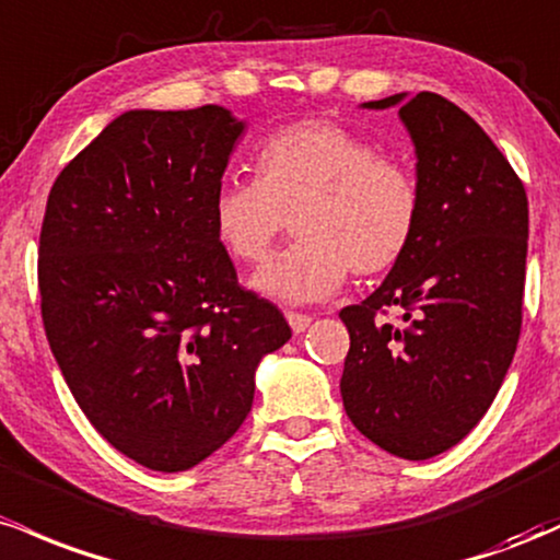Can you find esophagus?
I'll list each match as a JSON object with an SVG mask.
<instances>
[{
    "instance_id": "34e87169",
    "label": "esophagus",
    "mask_w": 560,
    "mask_h": 560,
    "mask_svg": "<svg viewBox=\"0 0 560 560\" xmlns=\"http://www.w3.org/2000/svg\"><path fill=\"white\" fill-rule=\"evenodd\" d=\"M285 319H288V325H291V328H293V332H304V330L310 328V325H312V317H310V314L288 312V314H285Z\"/></svg>"
}]
</instances>
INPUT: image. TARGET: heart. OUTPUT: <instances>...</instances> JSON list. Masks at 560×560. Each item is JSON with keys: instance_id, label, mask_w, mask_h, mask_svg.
I'll list each match as a JSON object with an SVG mask.
<instances>
[{"instance_id": "1", "label": "heart", "mask_w": 560, "mask_h": 560, "mask_svg": "<svg viewBox=\"0 0 560 560\" xmlns=\"http://www.w3.org/2000/svg\"><path fill=\"white\" fill-rule=\"evenodd\" d=\"M256 179H224L213 190L211 224L235 261L259 264L291 217L299 237L254 278L282 304L328 299L347 280L397 267L416 241L418 182L399 161L332 121H301L259 144Z\"/></svg>"}]
</instances>
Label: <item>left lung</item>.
<instances>
[{"mask_svg":"<svg viewBox=\"0 0 560 560\" xmlns=\"http://www.w3.org/2000/svg\"><path fill=\"white\" fill-rule=\"evenodd\" d=\"M399 108L416 144V241L349 330L343 410L405 460L455 447L498 397L521 332L529 203L518 174L479 124L442 94L362 103ZM400 312L399 324L380 317Z\"/></svg>","mask_w":560,"mask_h":560,"instance_id":"8db88e82","label":"left lung"}]
</instances>
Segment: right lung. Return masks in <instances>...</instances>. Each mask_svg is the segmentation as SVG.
<instances>
[{
	"mask_svg": "<svg viewBox=\"0 0 560 560\" xmlns=\"http://www.w3.org/2000/svg\"><path fill=\"white\" fill-rule=\"evenodd\" d=\"M246 124L222 105L127 110L55 179L42 319L73 399L140 466H198L243 425L261 357L291 338L237 285L211 198Z\"/></svg>",
	"mask_w": 560,
	"mask_h": 560,
	"instance_id": "add662e5",
	"label": "right lung"
}]
</instances>
